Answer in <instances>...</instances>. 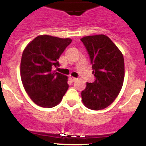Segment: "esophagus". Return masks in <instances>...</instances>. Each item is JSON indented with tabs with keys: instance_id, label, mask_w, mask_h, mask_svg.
I'll list each match as a JSON object with an SVG mask.
<instances>
[{
	"instance_id": "esophagus-1",
	"label": "esophagus",
	"mask_w": 146,
	"mask_h": 146,
	"mask_svg": "<svg viewBox=\"0 0 146 146\" xmlns=\"http://www.w3.org/2000/svg\"><path fill=\"white\" fill-rule=\"evenodd\" d=\"M69 80H70L72 82H75V81L77 80V78H75V77H69Z\"/></svg>"
}]
</instances>
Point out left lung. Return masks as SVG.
Masks as SVG:
<instances>
[{"instance_id":"8db88e82","label":"left lung","mask_w":146,"mask_h":146,"mask_svg":"<svg viewBox=\"0 0 146 146\" xmlns=\"http://www.w3.org/2000/svg\"><path fill=\"white\" fill-rule=\"evenodd\" d=\"M92 64L95 80L87 82L81 92L82 102L93 110L106 108L116 99L124 79V60L122 53L105 35L81 38Z\"/></svg>"}]
</instances>
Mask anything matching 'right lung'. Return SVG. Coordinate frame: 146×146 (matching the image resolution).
I'll return each instance as SVG.
<instances>
[{
  "label": "right lung",
  "instance_id": "obj_1",
  "mask_svg": "<svg viewBox=\"0 0 146 146\" xmlns=\"http://www.w3.org/2000/svg\"><path fill=\"white\" fill-rule=\"evenodd\" d=\"M71 42V38L42 35L36 37L23 51L22 82L30 98L38 106L55 107L69 88L66 76L52 72V68L59 66L58 60Z\"/></svg>",
  "mask_w": 146,
  "mask_h": 146
}]
</instances>
